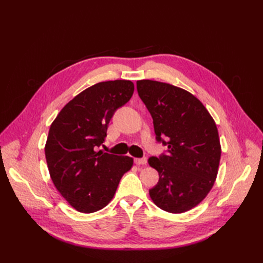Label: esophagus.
Returning <instances> with one entry per match:
<instances>
[{
  "label": "esophagus",
  "instance_id": "34e87169",
  "mask_svg": "<svg viewBox=\"0 0 263 263\" xmlns=\"http://www.w3.org/2000/svg\"><path fill=\"white\" fill-rule=\"evenodd\" d=\"M135 163L137 165H144L147 163V158H136L135 159Z\"/></svg>",
  "mask_w": 263,
  "mask_h": 263
}]
</instances>
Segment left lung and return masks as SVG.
I'll use <instances>...</instances> for the list:
<instances>
[{"mask_svg":"<svg viewBox=\"0 0 263 263\" xmlns=\"http://www.w3.org/2000/svg\"><path fill=\"white\" fill-rule=\"evenodd\" d=\"M137 91L154 119L157 141L168 146L166 154L148 160L159 173L149 195L165 212H187L204 200L217 177L221 149L216 124L202 102L181 87L139 80Z\"/></svg>","mask_w":263,"mask_h":263,"instance_id":"obj_1","label":"left lung"}]
</instances>
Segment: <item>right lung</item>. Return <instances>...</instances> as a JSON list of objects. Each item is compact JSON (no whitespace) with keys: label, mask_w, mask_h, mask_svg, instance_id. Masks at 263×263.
Segmentation results:
<instances>
[{"label":"right lung","mask_w":263,"mask_h":263,"mask_svg":"<svg viewBox=\"0 0 263 263\" xmlns=\"http://www.w3.org/2000/svg\"><path fill=\"white\" fill-rule=\"evenodd\" d=\"M134 93L129 80L87 87L63 107L52 122L45 146L50 178L59 193L81 213L102 210L112 200L133 158L103 153L107 127L116 109Z\"/></svg>","instance_id":"obj_1"}]
</instances>
